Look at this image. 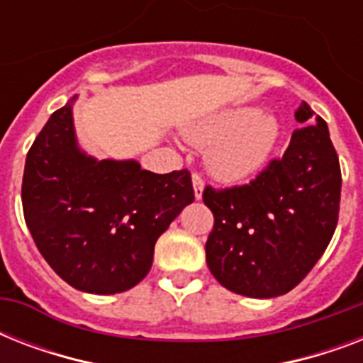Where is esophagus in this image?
I'll return each instance as SVG.
<instances>
[{"instance_id":"obj_1","label":"esophagus","mask_w":363,"mask_h":363,"mask_svg":"<svg viewBox=\"0 0 363 363\" xmlns=\"http://www.w3.org/2000/svg\"><path fill=\"white\" fill-rule=\"evenodd\" d=\"M192 184H194V194H196V199L201 198V192H203L205 181L203 177L199 175V173H192Z\"/></svg>"}]
</instances>
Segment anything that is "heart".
I'll use <instances>...</instances> for the list:
<instances>
[{"label":"heart","mask_w":363,"mask_h":363,"mask_svg":"<svg viewBox=\"0 0 363 363\" xmlns=\"http://www.w3.org/2000/svg\"><path fill=\"white\" fill-rule=\"evenodd\" d=\"M279 133L273 116L259 115L256 107H241L203 124L190 139L199 147H211L207 164L218 179L241 181L264 167Z\"/></svg>","instance_id":"obj_1"}]
</instances>
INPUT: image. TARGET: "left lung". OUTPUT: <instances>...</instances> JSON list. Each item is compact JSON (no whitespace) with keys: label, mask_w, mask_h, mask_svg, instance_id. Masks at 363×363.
<instances>
[{"label":"left lung","mask_w":363,"mask_h":363,"mask_svg":"<svg viewBox=\"0 0 363 363\" xmlns=\"http://www.w3.org/2000/svg\"><path fill=\"white\" fill-rule=\"evenodd\" d=\"M315 115L299 105L296 121ZM341 167L326 122L294 130L281 158L248 184L203 190L215 216L205 254L222 286L247 298H275L303 281L333 238Z\"/></svg>","instance_id":"obj_1"}]
</instances>
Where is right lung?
<instances>
[{
    "label": "right lung",
    "mask_w": 363,
    "mask_h": 363,
    "mask_svg": "<svg viewBox=\"0 0 363 363\" xmlns=\"http://www.w3.org/2000/svg\"><path fill=\"white\" fill-rule=\"evenodd\" d=\"M192 201L188 169L158 175L133 160L82 154L69 104L54 111L28 150V230L48 265L82 292L118 294L139 284L158 238Z\"/></svg>",
    "instance_id": "right-lung-1"
}]
</instances>
